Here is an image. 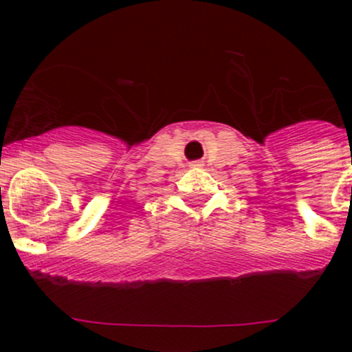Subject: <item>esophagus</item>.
<instances>
[{
  "instance_id": "esophagus-1",
  "label": "esophagus",
  "mask_w": 352,
  "mask_h": 352,
  "mask_svg": "<svg viewBox=\"0 0 352 352\" xmlns=\"http://www.w3.org/2000/svg\"><path fill=\"white\" fill-rule=\"evenodd\" d=\"M192 165H194V166H201V165H202V163H201V162H194V163H192Z\"/></svg>"
}]
</instances>
